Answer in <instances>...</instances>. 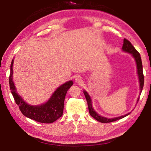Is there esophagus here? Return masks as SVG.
I'll list each match as a JSON object with an SVG mask.
<instances>
[{
    "label": "esophagus",
    "mask_w": 151,
    "mask_h": 151,
    "mask_svg": "<svg viewBox=\"0 0 151 151\" xmlns=\"http://www.w3.org/2000/svg\"><path fill=\"white\" fill-rule=\"evenodd\" d=\"M75 81L76 82V83L80 84V83H81V82L83 81V79H82V77H81V76H76V77L75 78Z\"/></svg>",
    "instance_id": "esophagus-1"
}]
</instances>
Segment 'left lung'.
Masks as SVG:
<instances>
[{"label": "left lung", "mask_w": 151, "mask_h": 151, "mask_svg": "<svg viewBox=\"0 0 151 151\" xmlns=\"http://www.w3.org/2000/svg\"><path fill=\"white\" fill-rule=\"evenodd\" d=\"M122 49L124 52H129L130 54H131L132 57H134L135 61H136L137 63V74L138 76H139V83H140V94H141V92L142 91L143 86H144V75H143V71H142V60H141V57H140V55L139 52L135 49V48L132 46V45L131 43L129 40H128L126 39H124L123 41V45H122ZM83 93L85 94V98L86 99V101H87L88 104V107L89 110V113H90L91 116H93L94 119H96V121H98L101 122H103V123H108V122H111L113 121H116L117 120H119L121 119L124 118V117L127 116V115L131 113H128L125 114L124 116H121L119 117H116V118L113 119H107L106 117L101 116L96 113V112L94 111L93 108V106H92V101L90 96L88 95V94L86 93V91L85 90L83 91ZM139 98L138 99V101H139Z\"/></svg>", "instance_id": "obj_1"}]
</instances>
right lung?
<instances>
[{
	"instance_id": "right-lung-1",
	"label": "right lung",
	"mask_w": 151,
	"mask_h": 151,
	"mask_svg": "<svg viewBox=\"0 0 151 151\" xmlns=\"http://www.w3.org/2000/svg\"><path fill=\"white\" fill-rule=\"evenodd\" d=\"M13 63L14 61L12 60L9 76L10 89L14 99L15 103L19 106L22 114L28 118L42 123H52L62 116L66 94L70 86L73 85V82L69 81L59 86L46 103L37 106L30 105L17 93L16 88L12 81Z\"/></svg>"
}]
</instances>
